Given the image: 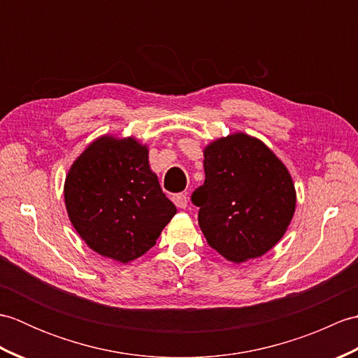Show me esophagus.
Returning <instances> with one entry per match:
<instances>
[{
	"instance_id": "34e87169",
	"label": "esophagus",
	"mask_w": 358,
	"mask_h": 358,
	"mask_svg": "<svg viewBox=\"0 0 358 358\" xmlns=\"http://www.w3.org/2000/svg\"><path fill=\"white\" fill-rule=\"evenodd\" d=\"M172 200H173L175 206H177V208H180V209H186V208H187L189 199H187L186 194H177V195H173Z\"/></svg>"
}]
</instances>
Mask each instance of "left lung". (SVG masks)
I'll return each instance as SVG.
<instances>
[{"label":"left lung","instance_id":"left-lung-1","mask_svg":"<svg viewBox=\"0 0 358 358\" xmlns=\"http://www.w3.org/2000/svg\"><path fill=\"white\" fill-rule=\"evenodd\" d=\"M204 178L192 194L209 246L232 263L271 250L292 222L296 192L285 163L245 132L210 141L203 149Z\"/></svg>","mask_w":358,"mask_h":358}]
</instances>
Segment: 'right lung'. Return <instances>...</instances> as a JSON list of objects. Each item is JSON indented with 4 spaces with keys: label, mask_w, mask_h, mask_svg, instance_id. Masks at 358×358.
<instances>
[{
    "label": "right lung",
    "mask_w": 358,
    "mask_h": 358,
    "mask_svg": "<svg viewBox=\"0 0 358 358\" xmlns=\"http://www.w3.org/2000/svg\"><path fill=\"white\" fill-rule=\"evenodd\" d=\"M64 204L86 245L118 263L146 254L177 214L149 164L148 144L101 135L72 163Z\"/></svg>",
    "instance_id": "add662e5"
}]
</instances>
